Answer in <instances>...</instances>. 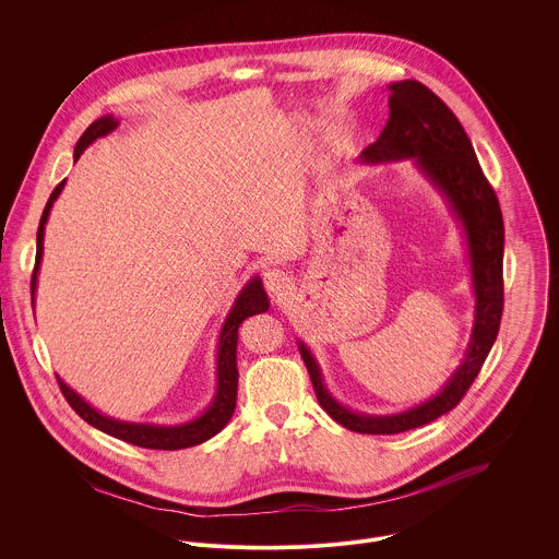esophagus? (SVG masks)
Returning <instances> with one entry per match:
<instances>
[{
	"label": "esophagus",
	"instance_id": "obj_1",
	"mask_svg": "<svg viewBox=\"0 0 559 559\" xmlns=\"http://www.w3.org/2000/svg\"><path fill=\"white\" fill-rule=\"evenodd\" d=\"M264 286L273 297H282L290 288V277L282 269H269L264 273Z\"/></svg>",
	"mask_w": 559,
	"mask_h": 559
}]
</instances>
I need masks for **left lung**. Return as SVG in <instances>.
Here are the masks:
<instances>
[{"label":"left lung","instance_id":"left-lung-1","mask_svg":"<svg viewBox=\"0 0 559 559\" xmlns=\"http://www.w3.org/2000/svg\"><path fill=\"white\" fill-rule=\"evenodd\" d=\"M364 163L411 160L441 193L459 222L472 266L476 314L469 346L461 366L432 399L392 415L355 413L331 396L319 361L299 340L320 406L344 428L361 435H399L450 413L467 394L488 357L503 312V219L476 151L452 109L424 83H390V118L374 144L361 153Z\"/></svg>","mask_w":559,"mask_h":559}]
</instances>
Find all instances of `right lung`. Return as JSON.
<instances>
[{"instance_id":"add662e5","label":"right lung","mask_w":559,"mask_h":559,"mask_svg":"<svg viewBox=\"0 0 559 559\" xmlns=\"http://www.w3.org/2000/svg\"><path fill=\"white\" fill-rule=\"evenodd\" d=\"M118 118L103 116L98 120H94L85 133L81 135L73 159L75 163L80 160L83 151L94 144L98 138H105L107 133H111L118 127ZM62 180L53 193L47 200V206L43 211L40 224H38V233H36V264H34V273H32V306L36 301V286H38V271H40V262H43V242H45V226L49 219V213L56 204V200L60 198L62 189H64ZM269 310V297L264 293L262 280L260 277H251L239 297L235 299L228 317L224 320L222 333H219V344H217V390L213 402L204 408L202 415L182 421V424H174V426H159V424H148V421H122L109 415H103L100 411H96L90 402L81 399L75 390H71L60 377V390L64 394V399L69 400V404L75 408V413L83 417L90 426L103 430L105 435H111L116 439H122L127 443L140 445V448H148V450H185L191 445H200L204 441H209L211 437H215L219 430H224V426L230 421L235 406H237V385H239V370H237V342H239V326L242 320L260 312Z\"/></svg>"}]
</instances>
